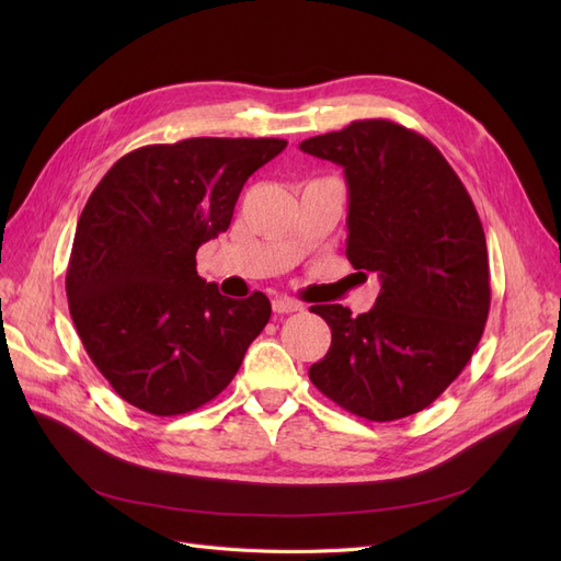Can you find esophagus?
Listing matches in <instances>:
<instances>
[{"label": "esophagus", "mask_w": 561, "mask_h": 561, "mask_svg": "<svg viewBox=\"0 0 561 561\" xmlns=\"http://www.w3.org/2000/svg\"><path fill=\"white\" fill-rule=\"evenodd\" d=\"M271 307H274L276 313H297L301 311V304L295 299H287V297H276L271 301Z\"/></svg>", "instance_id": "esophagus-1"}]
</instances>
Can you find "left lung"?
Returning <instances> with one entry per match:
<instances>
[{
  "label": "left lung",
  "instance_id": "left-lung-1",
  "mask_svg": "<svg viewBox=\"0 0 561 561\" xmlns=\"http://www.w3.org/2000/svg\"><path fill=\"white\" fill-rule=\"evenodd\" d=\"M299 149L344 168L346 257L381 280L367 313L311 307L332 344L309 379L369 421L426 410L468 365L489 316L486 241L472 198L435 145L386 118L316 135Z\"/></svg>",
  "mask_w": 561,
  "mask_h": 561
}]
</instances>
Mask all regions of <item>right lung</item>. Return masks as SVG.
I'll return each mask as SVG.
<instances>
[{"instance_id": "right-lung-1", "label": "right lung", "mask_w": 561, "mask_h": 561, "mask_svg": "<svg viewBox=\"0 0 561 561\" xmlns=\"http://www.w3.org/2000/svg\"><path fill=\"white\" fill-rule=\"evenodd\" d=\"M278 138H190L118 159L77 222L65 290L89 358L133 407L194 412L229 386L271 318L266 295L222 297L196 250L231 225Z\"/></svg>"}]
</instances>
